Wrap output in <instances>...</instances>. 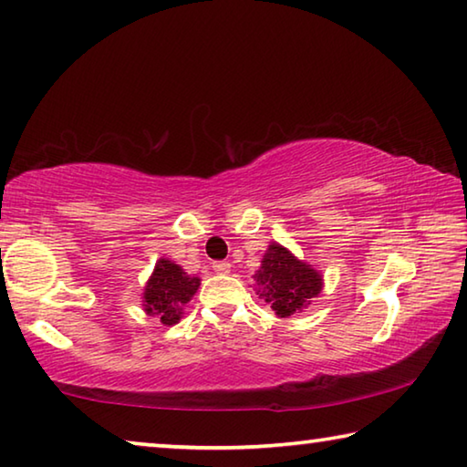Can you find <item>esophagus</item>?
<instances>
[{"instance_id":"34e87169","label":"esophagus","mask_w":467,"mask_h":467,"mask_svg":"<svg viewBox=\"0 0 467 467\" xmlns=\"http://www.w3.org/2000/svg\"><path fill=\"white\" fill-rule=\"evenodd\" d=\"M212 267H214L216 274H231V267H233V265L228 264V262H216Z\"/></svg>"}]
</instances>
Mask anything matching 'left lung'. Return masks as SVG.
Returning <instances> with one entry per match:
<instances>
[{"mask_svg": "<svg viewBox=\"0 0 467 467\" xmlns=\"http://www.w3.org/2000/svg\"><path fill=\"white\" fill-rule=\"evenodd\" d=\"M255 282L257 295L272 305L278 317H290L306 309L323 288L321 274L278 243L267 247Z\"/></svg>", "mask_w": 467, "mask_h": 467, "instance_id": "1", "label": "left lung"}]
</instances>
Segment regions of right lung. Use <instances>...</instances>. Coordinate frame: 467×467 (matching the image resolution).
Returning <instances> with one entry per match:
<instances>
[{"label": "right lung", "mask_w": 467, "mask_h": 467, "mask_svg": "<svg viewBox=\"0 0 467 467\" xmlns=\"http://www.w3.org/2000/svg\"><path fill=\"white\" fill-rule=\"evenodd\" d=\"M197 288L200 278L187 275L183 267L169 259H158L144 288V311L161 319L164 326H175Z\"/></svg>", "instance_id": "obj_1"}]
</instances>
